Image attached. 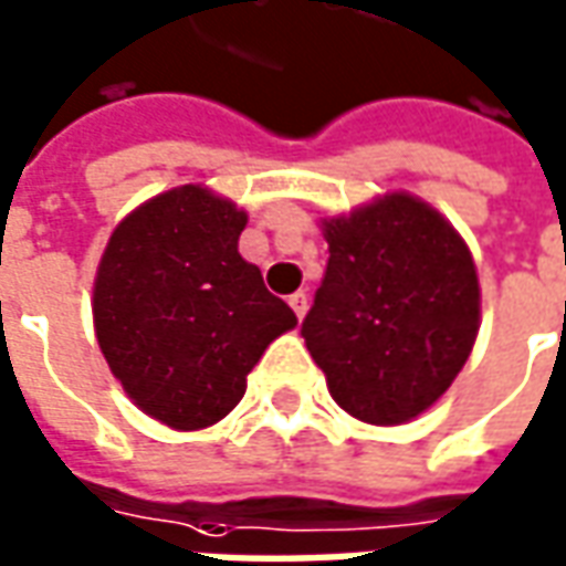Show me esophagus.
<instances>
[{
  "label": "esophagus",
  "instance_id": "1",
  "mask_svg": "<svg viewBox=\"0 0 566 566\" xmlns=\"http://www.w3.org/2000/svg\"><path fill=\"white\" fill-rule=\"evenodd\" d=\"M287 303H291V310L297 313V318H303V315H306V310H310V294H306V291H297V294H291V300H287Z\"/></svg>",
  "mask_w": 566,
  "mask_h": 566
}]
</instances>
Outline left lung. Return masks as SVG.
I'll list each match as a JSON object with an SVG mask.
<instances>
[{"label":"left lung","mask_w":566,"mask_h":566,"mask_svg":"<svg viewBox=\"0 0 566 566\" xmlns=\"http://www.w3.org/2000/svg\"><path fill=\"white\" fill-rule=\"evenodd\" d=\"M325 241L328 269L300 334L344 412L402 424L430 409L471 356L480 328L471 251L412 195L328 219Z\"/></svg>","instance_id":"obj_1"}]
</instances>
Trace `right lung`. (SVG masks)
I'll return each mask as SVG.
<instances>
[{
  "instance_id": "right-lung-1",
  "label": "right lung",
  "mask_w": 566,
  "mask_h": 566,
  "mask_svg": "<svg viewBox=\"0 0 566 566\" xmlns=\"http://www.w3.org/2000/svg\"><path fill=\"white\" fill-rule=\"evenodd\" d=\"M248 213L201 186L157 195L123 219L95 275V334L114 378L167 428L217 424L294 310L238 253Z\"/></svg>"
}]
</instances>
